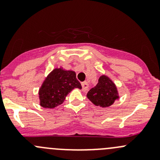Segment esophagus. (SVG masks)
<instances>
[{
    "label": "esophagus",
    "instance_id": "1",
    "mask_svg": "<svg viewBox=\"0 0 160 160\" xmlns=\"http://www.w3.org/2000/svg\"><path fill=\"white\" fill-rule=\"evenodd\" d=\"M81 85H82V89H83V90H84V91L88 90V88H89L88 82H83V83H81Z\"/></svg>",
    "mask_w": 160,
    "mask_h": 160
}]
</instances>
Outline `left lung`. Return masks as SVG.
I'll list each match as a JSON object with an SVG mask.
<instances>
[{"label": "left lung", "mask_w": 160, "mask_h": 160, "mask_svg": "<svg viewBox=\"0 0 160 160\" xmlns=\"http://www.w3.org/2000/svg\"><path fill=\"white\" fill-rule=\"evenodd\" d=\"M87 96L95 105L107 108L118 98L117 88L108 77L101 76L96 86L88 91Z\"/></svg>", "instance_id": "1"}]
</instances>
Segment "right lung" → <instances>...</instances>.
Returning <instances> with one entry per match:
<instances>
[{
	"instance_id": "right-lung-1",
	"label": "right lung",
	"mask_w": 160,
	"mask_h": 160,
	"mask_svg": "<svg viewBox=\"0 0 160 160\" xmlns=\"http://www.w3.org/2000/svg\"><path fill=\"white\" fill-rule=\"evenodd\" d=\"M81 88L73 71L56 69L52 71L40 88V104L46 108H53L62 104L72 89Z\"/></svg>"
}]
</instances>
